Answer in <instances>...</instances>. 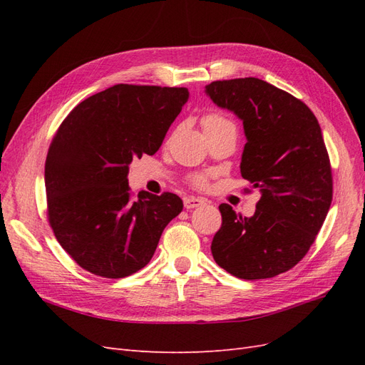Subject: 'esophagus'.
Listing matches in <instances>:
<instances>
[{
  "mask_svg": "<svg viewBox=\"0 0 365 365\" xmlns=\"http://www.w3.org/2000/svg\"><path fill=\"white\" fill-rule=\"evenodd\" d=\"M205 200L204 197H195V196H187L184 197V207L187 210H192V208H197V207H202L205 205Z\"/></svg>",
  "mask_w": 365,
  "mask_h": 365,
  "instance_id": "34e87169",
  "label": "esophagus"
}]
</instances>
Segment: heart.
Wrapping results in <instances>:
<instances>
[{"instance_id": "obj_1", "label": "heart", "mask_w": 365, "mask_h": 365, "mask_svg": "<svg viewBox=\"0 0 365 365\" xmlns=\"http://www.w3.org/2000/svg\"><path fill=\"white\" fill-rule=\"evenodd\" d=\"M224 121H228L225 118H222L220 115H207L204 118V126H210V125H217V123H224ZM196 184H202L204 180L202 178H196L195 180Z\"/></svg>"}]
</instances>
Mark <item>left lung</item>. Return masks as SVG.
Here are the masks:
<instances>
[{
    "mask_svg": "<svg viewBox=\"0 0 365 365\" xmlns=\"http://www.w3.org/2000/svg\"><path fill=\"white\" fill-rule=\"evenodd\" d=\"M205 94L244 123L240 173L262 193L251 217L219 205L213 259L237 279L275 277L306 256L332 202L322 128L302 101L257 77L216 81Z\"/></svg>",
    "mask_w": 365,
    "mask_h": 365,
    "instance_id": "obj_1",
    "label": "left lung"
}]
</instances>
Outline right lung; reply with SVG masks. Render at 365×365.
Instances as JSON below:
<instances>
[{"instance_id": "right-lung-1", "label": "right lung", "mask_w": 365, "mask_h": 365, "mask_svg": "<svg viewBox=\"0 0 365 365\" xmlns=\"http://www.w3.org/2000/svg\"><path fill=\"white\" fill-rule=\"evenodd\" d=\"M189 101L187 88L118 83L85 98L54 135L46 160L48 222L83 269L121 279L145 268L182 210L173 193H129V164L153 155Z\"/></svg>"}]
</instances>
